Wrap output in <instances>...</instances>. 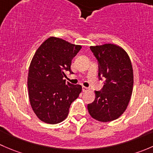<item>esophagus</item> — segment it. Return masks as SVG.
<instances>
[{
    "label": "esophagus",
    "instance_id": "esophagus-1",
    "mask_svg": "<svg viewBox=\"0 0 153 153\" xmlns=\"http://www.w3.org/2000/svg\"><path fill=\"white\" fill-rule=\"evenodd\" d=\"M82 90H83V92H86V91L89 90V88L86 87V86H82Z\"/></svg>",
    "mask_w": 153,
    "mask_h": 153
}]
</instances>
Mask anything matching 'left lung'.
Listing matches in <instances>:
<instances>
[{
	"label": "left lung",
	"instance_id": "8db88e82",
	"mask_svg": "<svg viewBox=\"0 0 153 153\" xmlns=\"http://www.w3.org/2000/svg\"><path fill=\"white\" fill-rule=\"evenodd\" d=\"M98 61V78L104 86L95 91V101L87 105L89 115L108 122L119 118L127 107L133 88L132 63L124 49L112 44L90 47Z\"/></svg>",
	"mask_w": 153,
	"mask_h": 153
}]
</instances>
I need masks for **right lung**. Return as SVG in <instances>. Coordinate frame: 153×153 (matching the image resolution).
Returning <instances> with one entry per match:
<instances>
[{"mask_svg": "<svg viewBox=\"0 0 153 153\" xmlns=\"http://www.w3.org/2000/svg\"><path fill=\"white\" fill-rule=\"evenodd\" d=\"M81 46L50 37L37 49L28 75L31 106L41 121L50 124L64 121L71 104L79 96L82 87L64 79L65 72H72V60Z\"/></svg>", "mask_w": 153, "mask_h": 153, "instance_id": "add662e5", "label": "right lung"}]
</instances>
